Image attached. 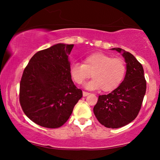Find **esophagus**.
Here are the masks:
<instances>
[{"mask_svg":"<svg viewBox=\"0 0 160 160\" xmlns=\"http://www.w3.org/2000/svg\"><path fill=\"white\" fill-rule=\"evenodd\" d=\"M89 92H85V91L82 92V95H83L84 97H85V96H87V95H89Z\"/></svg>","mask_w":160,"mask_h":160,"instance_id":"esophagus-1","label":"esophagus"}]
</instances>
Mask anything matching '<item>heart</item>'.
I'll use <instances>...</instances> for the list:
<instances>
[{
  "instance_id": "obj_1",
  "label": "heart",
  "mask_w": 160,
  "mask_h": 160,
  "mask_svg": "<svg viewBox=\"0 0 160 160\" xmlns=\"http://www.w3.org/2000/svg\"><path fill=\"white\" fill-rule=\"evenodd\" d=\"M126 73V65L122 58L103 52L92 53L86 57L83 64L74 62L70 67L71 78L76 83H83L92 74L93 80L86 84V88L102 89L104 92L117 89L123 81Z\"/></svg>"
}]
</instances>
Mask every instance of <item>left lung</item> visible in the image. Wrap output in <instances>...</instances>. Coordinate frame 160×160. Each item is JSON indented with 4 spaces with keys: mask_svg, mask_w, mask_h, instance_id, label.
I'll return each instance as SVG.
<instances>
[{
    "mask_svg": "<svg viewBox=\"0 0 160 160\" xmlns=\"http://www.w3.org/2000/svg\"><path fill=\"white\" fill-rule=\"evenodd\" d=\"M122 52L126 63L123 81L108 95H99L93 112L101 124L107 128L122 127L136 118L146 92V80L142 65L130 52L113 48Z\"/></svg>",
    "mask_w": 160,
    "mask_h": 160,
    "instance_id": "1",
    "label": "left lung"
}]
</instances>
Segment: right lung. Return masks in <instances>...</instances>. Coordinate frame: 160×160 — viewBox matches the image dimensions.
<instances>
[{
	"instance_id": "add662e5",
	"label": "right lung",
	"mask_w": 160,
	"mask_h": 160,
	"mask_svg": "<svg viewBox=\"0 0 160 160\" xmlns=\"http://www.w3.org/2000/svg\"><path fill=\"white\" fill-rule=\"evenodd\" d=\"M74 44L58 43L38 52L29 61L20 81L19 102L31 120L56 128L67 122L82 92L70 74L68 56Z\"/></svg>"
}]
</instances>
